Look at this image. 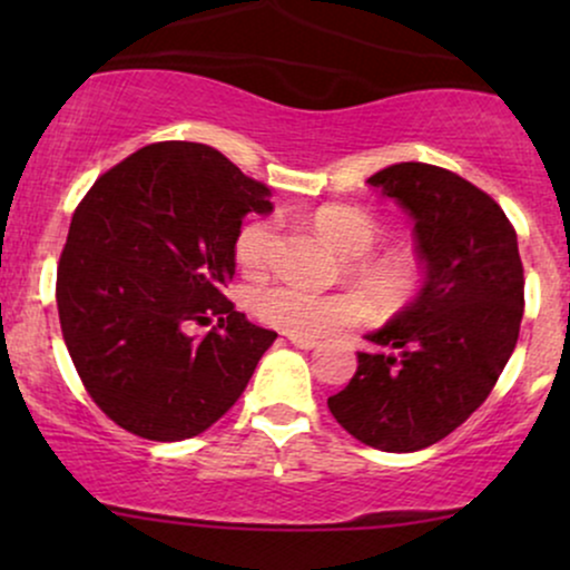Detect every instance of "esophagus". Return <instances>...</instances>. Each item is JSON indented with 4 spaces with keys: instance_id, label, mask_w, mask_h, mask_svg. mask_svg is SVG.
Masks as SVG:
<instances>
[{
    "instance_id": "esophagus-1",
    "label": "esophagus",
    "mask_w": 570,
    "mask_h": 570,
    "mask_svg": "<svg viewBox=\"0 0 570 570\" xmlns=\"http://www.w3.org/2000/svg\"><path fill=\"white\" fill-rule=\"evenodd\" d=\"M289 343L292 345H297V348H305V351H311V348H316L318 345V340H313V337H289Z\"/></svg>"
}]
</instances>
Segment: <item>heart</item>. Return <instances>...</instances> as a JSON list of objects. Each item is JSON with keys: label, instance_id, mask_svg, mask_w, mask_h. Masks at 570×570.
I'll list each match as a JSON object with an SVG mask.
<instances>
[{"label": "heart", "instance_id": "heart-1", "mask_svg": "<svg viewBox=\"0 0 570 570\" xmlns=\"http://www.w3.org/2000/svg\"><path fill=\"white\" fill-rule=\"evenodd\" d=\"M316 230L337 248L345 273L377 313L396 311L415 292L417 265L407 252H375L383 233L372 214L356 206H324L313 214ZM278 248V222L259 217L235 235V259L248 276L273 263ZM252 313L259 322L294 337H322L340 326L362 322L364 303L356 294L305 292L292 284H267L252 294Z\"/></svg>", "mask_w": 570, "mask_h": 570}]
</instances>
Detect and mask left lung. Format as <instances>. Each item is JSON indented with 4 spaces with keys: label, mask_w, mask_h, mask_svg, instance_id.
<instances>
[{
    "label": "left lung",
    "mask_w": 570,
    "mask_h": 570,
    "mask_svg": "<svg viewBox=\"0 0 570 570\" xmlns=\"http://www.w3.org/2000/svg\"><path fill=\"white\" fill-rule=\"evenodd\" d=\"M412 219L426 281L389 324L370 332L351 383L326 399L337 423L385 453L444 440L485 402L512 356L522 322L517 233L472 181L394 163L367 179Z\"/></svg>",
    "instance_id": "8db88e82"
}]
</instances>
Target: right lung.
Listing matches in <instances>:
<instances>
[{"label": "right lung", "instance_id": "obj_1", "mask_svg": "<svg viewBox=\"0 0 570 570\" xmlns=\"http://www.w3.org/2000/svg\"><path fill=\"white\" fill-rule=\"evenodd\" d=\"M271 189L214 147L160 141L98 176L58 263L63 343L85 389L130 434L198 436L244 394L278 335L225 297L235 235ZM218 326L203 338L193 323Z\"/></svg>", "mask_w": 570, "mask_h": 570}]
</instances>
